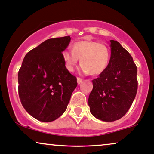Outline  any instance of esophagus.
<instances>
[{
  "instance_id": "esophagus-1",
  "label": "esophagus",
  "mask_w": 154,
  "mask_h": 154,
  "mask_svg": "<svg viewBox=\"0 0 154 154\" xmlns=\"http://www.w3.org/2000/svg\"><path fill=\"white\" fill-rule=\"evenodd\" d=\"M82 81H83V79H81V78H77V83H78V84H81V83H82Z\"/></svg>"
}]
</instances>
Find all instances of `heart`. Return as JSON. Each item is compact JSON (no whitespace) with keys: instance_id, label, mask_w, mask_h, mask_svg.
<instances>
[{"instance_id":"heart-1","label":"heart","mask_w":154,"mask_h":154,"mask_svg":"<svg viewBox=\"0 0 154 154\" xmlns=\"http://www.w3.org/2000/svg\"><path fill=\"white\" fill-rule=\"evenodd\" d=\"M63 59L66 69L73 72L80 59L81 70L85 74L99 75L107 68L110 60V50L107 46L96 41H79L75 42L72 51L63 52Z\"/></svg>"}]
</instances>
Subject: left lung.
<instances>
[{"label":"left lung","instance_id":"left-lung-1","mask_svg":"<svg viewBox=\"0 0 154 154\" xmlns=\"http://www.w3.org/2000/svg\"><path fill=\"white\" fill-rule=\"evenodd\" d=\"M111 57L106 69L92 81L88 97L90 112L96 118L113 122L122 117L134 101L137 67L133 57L117 41L110 40Z\"/></svg>","mask_w":154,"mask_h":154}]
</instances>
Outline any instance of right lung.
<instances>
[{"label":"right lung","mask_w":154,"mask_h":154,"mask_svg":"<svg viewBox=\"0 0 154 154\" xmlns=\"http://www.w3.org/2000/svg\"><path fill=\"white\" fill-rule=\"evenodd\" d=\"M70 42V36L47 39L27 52L19 70L21 104L42 122L60 117L77 86L76 77L66 69L62 56Z\"/></svg>","instance_id":"add662e5"}]
</instances>
